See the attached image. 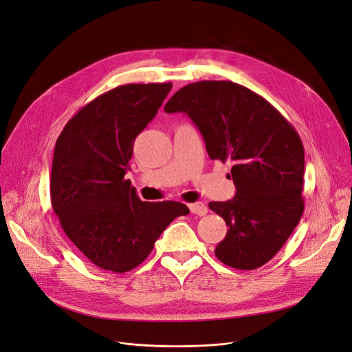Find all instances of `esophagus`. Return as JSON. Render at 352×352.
<instances>
[{
  "mask_svg": "<svg viewBox=\"0 0 352 352\" xmlns=\"http://www.w3.org/2000/svg\"><path fill=\"white\" fill-rule=\"evenodd\" d=\"M190 210L192 214H197L199 217L206 215L208 212V208L204 202H194V204H190Z\"/></svg>",
  "mask_w": 352,
  "mask_h": 352,
  "instance_id": "esophagus-1",
  "label": "esophagus"
}]
</instances>
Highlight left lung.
Returning <instances> with one entry per match:
<instances>
[{
	"mask_svg": "<svg viewBox=\"0 0 352 352\" xmlns=\"http://www.w3.org/2000/svg\"><path fill=\"white\" fill-rule=\"evenodd\" d=\"M164 109L192 120L211 160L232 162L235 197L208 204L228 227L217 258L235 270L260 268L281 250L304 212L298 133L265 98L231 81L188 84Z\"/></svg>",
	"mask_w": 352,
	"mask_h": 352,
	"instance_id": "8db88e82",
	"label": "left lung"
}]
</instances>
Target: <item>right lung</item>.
<instances>
[{
  "mask_svg": "<svg viewBox=\"0 0 352 352\" xmlns=\"http://www.w3.org/2000/svg\"><path fill=\"white\" fill-rule=\"evenodd\" d=\"M171 88L126 84L104 92L67 122L55 144L52 208L69 241L98 268L122 274L138 267L173 219L190 212L177 201H141L124 178L137 135Z\"/></svg>",
  "mask_w": 352,
  "mask_h": 352,
  "instance_id": "obj_1",
  "label": "right lung"
}]
</instances>
